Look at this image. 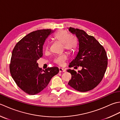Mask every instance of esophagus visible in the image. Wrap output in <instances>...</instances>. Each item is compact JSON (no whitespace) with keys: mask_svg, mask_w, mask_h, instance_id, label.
<instances>
[{"mask_svg":"<svg viewBox=\"0 0 120 120\" xmlns=\"http://www.w3.org/2000/svg\"><path fill=\"white\" fill-rule=\"evenodd\" d=\"M59 72L60 73H61V72H65V70L63 69V68H59Z\"/></svg>","mask_w":120,"mask_h":120,"instance_id":"esophagus-1","label":"esophagus"}]
</instances>
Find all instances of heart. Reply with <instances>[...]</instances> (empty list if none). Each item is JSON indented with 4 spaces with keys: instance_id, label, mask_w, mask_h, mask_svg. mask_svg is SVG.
Instances as JSON below:
<instances>
[{
    "instance_id": "heart-1",
    "label": "heart",
    "mask_w": 120,
    "mask_h": 120,
    "mask_svg": "<svg viewBox=\"0 0 120 120\" xmlns=\"http://www.w3.org/2000/svg\"><path fill=\"white\" fill-rule=\"evenodd\" d=\"M55 38L58 41L62 43L63 48L68 51H72L76 46V40L74 37L71 35H68L67 31L60 30L56 34ZM67 57L65 55H61L55 58V63L59 65H62L67 60Z\"/></svg>"
}]
</instances>
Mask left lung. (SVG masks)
<instances>
[{
  "instance_id": "left-lung-1",
  "label": "left lung",
  "mask_w": 120,
  "mask_h": 120,
  "mask_svg": "<svg viewBox=\"0 0 120 120\" xmlns=\"http://www.w3.org/2000/svg\"><path fill=\"white\" fill-rule=\"evenodd\" d=\"M78 40V52L69 67H81L77 72L67 70L72 75L68 84L80 92L92 90L100 83L106 71L108 58L104 48L94 37L88 35L82 30L68 28Z\"/></svg>"
}]
</instances>
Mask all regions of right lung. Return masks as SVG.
I'll return each mask as SVG.
<instances>
[{
    "instance_id": "1",
    "label": "right lung",
    "mask_w": 120,
    "mask_h": 120,
    "mask_svg": "<svg viewBox=\"0 0 120 120\" xmlns=\"http://www.w3.org/2000/svg\"><path fill=\"white\" fill-rule=\"evenodd\" d=\"M54 31L42 29L30 32L17 43L12 51L10 65L11 76L17 85L30 95L41 92L59 71L57 67L42 70L37 63L43 56L45 40Z\"/></svg>"
}]
</instances>
